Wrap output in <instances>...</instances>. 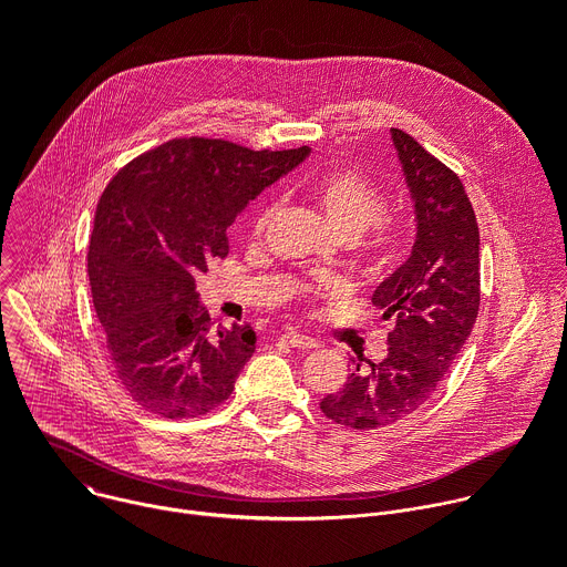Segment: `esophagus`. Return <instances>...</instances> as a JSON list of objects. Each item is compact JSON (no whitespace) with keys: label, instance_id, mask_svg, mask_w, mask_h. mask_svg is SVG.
<instances>
[{"label":"esophagus","instance_id":"1","mask_svg":"<svg viewBox=\"0 0 567 567\" xmlns=\"http://www.w3.org/2000/svg\"><path fill=\"white\" fill-rule=\"evenodd\" d=\"M282 341H285L287 346H291V348H298V350H313V348L320 346L316 339L305 337V334H300V332H285V334H282Z\"/></svg>","mask_w":567,"mask_h":567}]
</instances>
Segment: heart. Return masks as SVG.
Segmentation results:
<instances>
[{"instance_id":"heart-1","label":"heart","mask_w":567,"mask_h":567,"mask_svg":"<svg viewBox=\"0 0 567 567\" xmlns=\"http://www.w3.org/2000/svg\"><path fill=\"white\" fill-rule=\"evenodd\" d=\"M309 195L318 204V208L326 215L328 224L346 239H354L363 235L370 226H374L370 254L377 260H388L394 256L396 249V235L381 221L385 215V197L381 190L368 182L363 175L352 171H330L318 175L311 186ZM278 210L276 202L262 206L256 217V233H262ZM337 293L341 291L339 282H298L296 293L302 300H313L320 293Z\"/></svg>"}]
</instances>
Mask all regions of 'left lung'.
I'll use <instances>...</instances> for the list:
<instances>
[{"label":"left lung","mask_w":567,"mask_h":567,"mask_svg":"<svg viewBox=\"0 0 567 567\" xmlns=\"http://www.w3.org/2000/svg\"><path fill=\"white\" fill-rule=\"evenodd\" d=\"M415 204L411 258L372 293L392 318L388 357L354 365L343 390L320 401L328 420L374 431L409 417L433 396L466 343L480 307V233L460 177L411 134L390 130Z\"/></svg>","instance_id":"1"}]
</instances>
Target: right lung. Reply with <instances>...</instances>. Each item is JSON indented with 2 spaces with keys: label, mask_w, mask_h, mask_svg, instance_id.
I'll list each match as a JSON object with an SVG mask.
<instances>
[{
  "label": "right lung",
  "mask_w": 567,
  "mask_h": 567,
  "mask_svg": "<svg viewBox=\"0 0 567 567\" xmlns=\"http://www.w3.org/2000/svg\"><path fill=\"white\" fill-rule=\"evenodd\" d=\"M309 147L249 150L175 138L118 171L101 195L87 271L114 372L141 409L199 417L224 403L256 350L251 328L210 332L195 280L228 256L226 228Z\"/></svg>",
  "instance_id": "add662e5"
}]
</instances>
